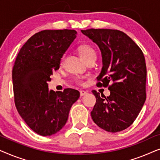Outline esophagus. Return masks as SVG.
I'll return each instance as SVG.
<instances>
[{
	"label": "esophagus",
	"instance_id": "obj_1",
	"mask_svg": "<svg viewBox=\"0 0 160 160\" xmlns=\"http://www.w3.org/2000/svg\"><path fill=\"white\" fill-rule=\"evenodd\" d=\"M86 94H87V92L86 91H84V90H81L80 91V96L81 97H82V96H84L86 95Z\"/></svg>",
	"mask_w": 160,
	"mask_h": 160
}]
</instances>
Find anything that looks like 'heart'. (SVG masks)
Listing matches in <instances>:
<instances>
[{
    "mask_svg": "<svg viewBox=\"0 0 160 160\" xmlns=\"http://www.w3.org/2000/svg\"><path fill=\"white\" fill-rule=\"evenodd\" d=\"M78 52H79V55L81 58H82L83 60H84L85 62L88 61L89 60H92V59H95L96 60V58H97V52H96L95 49H94L92 47L89 45H83L82 47H80L79 49H78ZM62 60L63 58L62 59V61H61V64H62ZM78 84H82V80L80 79V78H78L76 80Z\"/></svg>",
    "mask_w": 160,
    "mask_h": 160,
    "instance_id": "heart-1",
    "label": "heart"
}]
</instances>
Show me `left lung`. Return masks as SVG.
<instances>
[{"instance_id":"left-lung-1","label":"left lung","mask_w":160,"mask_h":160,"mask_svg":"<svg viewBox=\"0 0 160 160\" xmlns=\"http://www.w3.org/2000/svg\"><path fill=\"white\" fill-rule=\"evenodd\" d=\"M98 46L102 70L98 86L108 87L110 95L92 92L96 103L91 111L94 122L107 132H117L133 123L146 101V65L143 52L124 32L111 29L81 30Z\"/></svg>"}]
</instances>
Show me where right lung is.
I'll return each instance as SVG.
<instances>
[{
    "label": "right lung",
    "instance_id": "right-lung-1",
    "mask_svg": "<svg viewBox=\"0 0 160 160\" xmlns=\"http://www.w3.org/2000/svg\"><path fill=\"white\" fill-rule=\"evenodd\" d=\"M74 30H44L28 39L19 50L12 70L15 106L28 127L42 136L59 132L80 93L68 88L49 90L52 72L74 39Z\"/></svg>",
    "mask_w": 160,
    "mask_h": 160
}]
</instances>
